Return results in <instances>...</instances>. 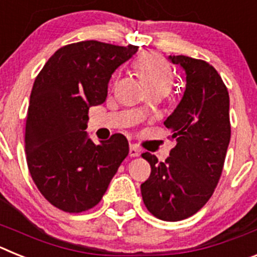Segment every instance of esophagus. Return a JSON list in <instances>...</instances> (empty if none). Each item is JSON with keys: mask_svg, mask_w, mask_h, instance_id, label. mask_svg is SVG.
Instances as JSON below:
<instances>
[{"mask_svg": "<svg viewBox=\"0 0 257 257\" xmlns=\"http://www.w3.org/2000/svg\"><path fill=\"white\" fill-rule=\"evenodd\" d=\"M140 149L136 147V145L131 144L130 145V157H139L140 156Z\"/></svg>", "mask_w": 257, "mask_h": 257, "instance_id": "obj_1", "label": "esophagus"}]
</instances>
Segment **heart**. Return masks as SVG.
Masks as SVG:
<instances>
[{
    "mask_svg": "<svg viewBox=\"0 0 257 257\" xmlns=\"http://www.w3.org/2000/svg\"><path fill=\"white\" fill-rule=\"evenodd\" d=\"M135 70L148 92L160 91L166 94L171 87L172 72L170 65L157 54H147L135 61ZM139 112H144L140 106Z\"/></svg>",
    "mask_w": 257,
    "mask_h": 257,
    "instance_id": "heart-1",
    "label": "heart"
}]
</instances>
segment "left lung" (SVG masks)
<instances>
[{"label":"left lung","instance_id":"obj_1","mask_svg":"<svg viewBox=\"0 0 257 257\" xmlns=\"http://www.w3.org/2000/svg\"><path fill=\"white\" fill-rule=\"evenodd\" d=\"M185 72L180 103L163 123L176 139L165 162L145 152L149 179L142 184L144 205L154 216L179 221L192 216L212 196L230 142L229 94L208 63L189 56H169Z\"/></svg>","mask_w":257,"mask_h":257}]
</instances>
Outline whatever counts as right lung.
Masks as SVG:
<instances>
[{
  "mask_svg": "<svg viewBox=\"0 0 257 257\" xmlns=\"http://www.w3.org/2000/svg\"><path fill=\"white\" fill-rule=\"evenodd\" d=\"M139 47L82 41L61 47L33 83L26 124L27 163L42 196L65 212H82L103 198L128 154L114 134L95 144L87 112L108 95L109 79Z\"/></svg>",
  "mask_w": 257,
  "mask_h": 257,
  "instance_id": "obj_1",
  "label": "right lung"
}]
</instances>
